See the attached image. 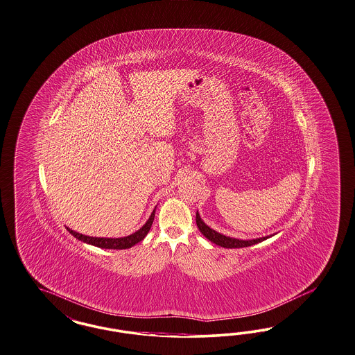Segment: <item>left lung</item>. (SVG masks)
Instances as JSON below:
<instances>
[{"mask_svg":"<svg viewBox=\"0 0 355 355\" xmlns=\"http://www.w3.org/2000/svg\"><path fill=\"white\" fill-rule=\"evenodd\" d=\"M196 225L199 228V231L205 237H207L208 240L214 244L219 245L223 248H228V249H234V248H245V246H252V245L258 244L266 239H269V236L266 237H259V239H254V240H239V239H233V237H228L224 236L221 233L216 232L214 230H211L208 225L205 224V221L200 219L199 214L196 212Z\"/></svg>","mask_w":355,"mask_h":355,"instance_id":"obj_1","label":"left lung"}]
</instances>
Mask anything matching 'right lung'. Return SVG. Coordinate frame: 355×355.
I'll use <instances>...</instances> for the list:
<instances>
[{"label": "right lung", "instance_id": "add662e5", "mask_svg": "<svg viewBox=\"0 0 355 355\" xmlns=\"http://www.w3.org/2000/svg\"><path fill=\"white\" fill-rule=\"evenodd\" d=\"M155 219V209L153 212L150 214L149 219L147 223L136 232L130 234V236H125V237H119V239H106V237H90V236H85V234H81V233L74 232L72 230L67 228L68 232L71 233L72 236H74L76 239H78L80 241H84L86 244L94 245L98 248H102V249H128L131 246H134L135 244L140 243L146 236H147L150 227H152V223Z\"/></svg>", "mask_w": 355, "mask_h": 355}]
</instances>
